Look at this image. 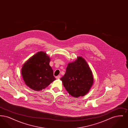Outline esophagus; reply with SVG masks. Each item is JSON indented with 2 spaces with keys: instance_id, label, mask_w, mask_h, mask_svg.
I'll return each mask as SVG.
<instances>
[{
  "instance_id": "obj_1",
  "label": "esophagus",
  "mask_w": 128,
  "mask_h": 128,
  "mask_svg": "<svg viewBox=\"0 0 128 128\" xmlns=\"http://www.w3.org/2000/svg\"><path fill=\"white\" fill-rule=\"evenodd\" d=\"M56 78L57 79H60V75H58V76H56Z\"/></svg>"
}]
</instances>
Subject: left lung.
<instances>
[{"label": "left lung", "instance_id": "left-lung-1", "mask_svg": "<svg viewBox=\"0 0 128 128\" xmlns=\"http://www.w3.org/2000/svg\"><path fill=\"white\" fill-rule=\"evenodd\" d=\"M60 80L68 94L75 98L86 94L94 82L90 68L80 56L74 62L68 63L66 73Z\"/></svg>", "mask_w": 128, "mask_h": 128}]
</instances>
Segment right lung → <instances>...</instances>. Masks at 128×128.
Segmentation results:
<instances>
[{
  "label": "right lung",
  "mask_w": 128,
  "mask_h": 128,
  "mask_svg": "<svg viewBox=\"0 0 128 128\" xmlns=\"http://www.w3.org/2000/svg\"><path fill=\"white\" fill-rule=\"evenodd\" d=\"M50 58L44 52H39L26 61L22 68L25 84L30 89L40 91L55 79L53 70L49 65Z\"/></svg>",
  "instance_id": "1"
}]
</instances>
